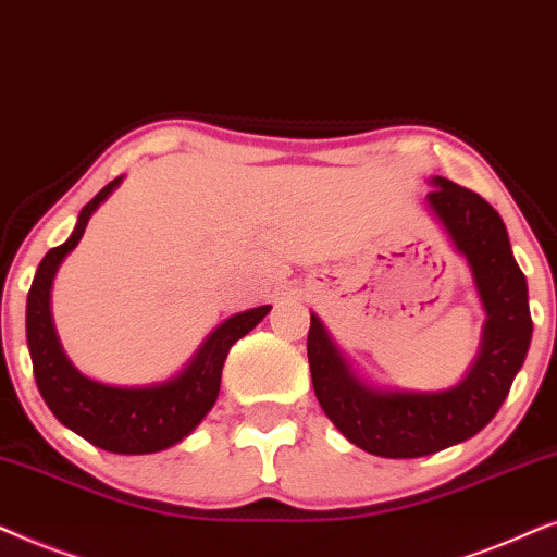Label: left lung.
Masks as SVG:
<instances>
[{"mask_svg": "<svg viewBox=\"0 0 557 557\" xmlns=\"http://www.w3.org/2000/svg\"><path fill=\"white\" fill-rule=\"evenodd\" d=\"M430 185L435 188L425 196L428 209L469 262L486 313L479 354L463 380L438 392L374 387L310 313L308 361L318 403L344 438L382 458H420L473 438L499 412L532 341L528 280L502 216L479 193L448 177L433 175Z\"/></svg>", "mask_w": 557, "mask_h": 557, "instance_id": "obj_1", "label": "left lung"}]
</instances>
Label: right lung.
I'll return each mask as SVG.
<instances>
[{
	"label": "right lung",
	"mask_w": 557,
	"mask_h": 557,
	"mask_svg": "<svg viewBox=\"0 0 557 557\" xmlns=\"http://www.w3.org/2000/svg\"><path fill=\"white\" fill-rule=\"evenodd\" d=\"M124 175L96 193L78 213L76 228L61 247L50 249L37 267L33 287L27 293V348L33 359L37 389L50 412L73 433L91 446L109 454L143 456L165 450L201 425V420L216 403L221 387V369L236 341L255 329L272 306L249 308L219 323L193 354V359L175 376L165 382L139 384V387H116L96 382L73 367L58 338L53 313H50V290L58 267L76 249L86 232L88 219L107 201Z\"/></svg>",
	"instance_id": "add662e5"
}]
</instances>
